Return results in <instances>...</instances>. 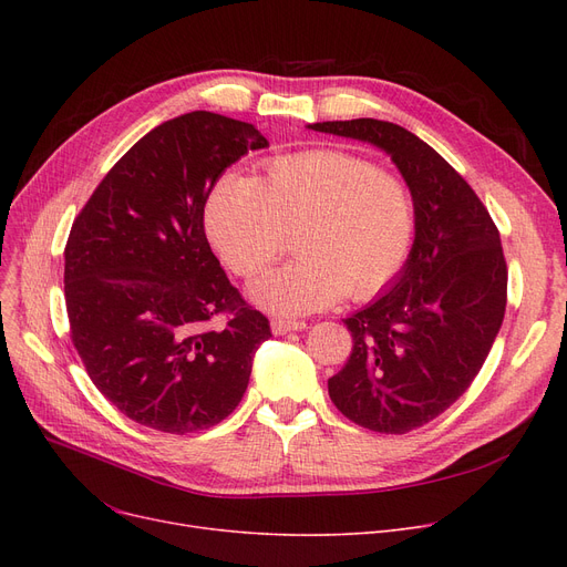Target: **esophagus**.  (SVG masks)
<instances>
[{"mask_svg": "<svg viewBox=\"0 0 567 567\" xmlns=\"http://www.w3.org/2000/svg\"><path fill=\"white\" fill-rule=\"evenodd\" d=\"M308 329V323L306 321H291V319H274L271 321V331L276 333V336H285V333H289V331H306Z\"/></svg>", "mask_w": 567, "mask_h": 567, "instance_id": "esophagus-1", "label": "esophagus"}]
</instances>
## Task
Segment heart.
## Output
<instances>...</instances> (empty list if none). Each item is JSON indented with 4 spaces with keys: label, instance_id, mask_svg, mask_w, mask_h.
Returning a JSON list of instances; mask_svg holds the SVG:
<instances>
[{
    "label": "heart",
    "instance_id": "obj_1",
    "mask_svg": "<svg viewBox=\"0 0 567 567\" xmlns=\"http://www.w3.org/2000/svg\"><path fill=\"white\" fill-rule=\"evenodd\" d=\"M206 231L231 271L264 274L296 231L299 259L252 287L278 315H308L340 296L368 299L389 285L413 241V202L398 176L340 148L278 156L264 176H220L206 202Z\"/></svg>",
    "mask_w": 567,
    "mask_h": 567
}]
</instances>
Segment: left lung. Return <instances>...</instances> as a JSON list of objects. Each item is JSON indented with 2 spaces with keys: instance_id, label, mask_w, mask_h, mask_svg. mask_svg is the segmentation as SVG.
<instances>
[{
  "instance_id": "left-lung-1",
  "label": "left lung",
  "mask_w": 567,
  "mask_h": 567,
  "mask_svg": "<svg viewBox=\"0 0 567 567\" xmlns=\"http://www.w3.org/2000/svg\"><path fill=\"white\" fill-rule=\"evenodd\" d=\"M310 128L383 148L411 190L409 259L391 289L344 319L353 347L329 379L351 423L406 434L460 400L487 359L508 301L501 236L462 174L406 128L379 118Z\"/></svg>"
}]
</instances>
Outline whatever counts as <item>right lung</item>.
I'll list each match as a JSON object with an SVG mask.
<instances>
[{
  "label": "right lung",
  "instance_id": "add662e5",
  "mask_svg": "<svg viewBox=\"0 0 567 567\" xmlns=\"http://www.w3.org/2000/svg\"><path fill=\"white\" fill-rule=\"evenodd\" d=\"M266 137L188 112L114 163L73 220L64 293L71 340L96 389L167 434L218 425L241 402L268 319L227 280L204 234L218 176ZM228 321L214 330L210 321Z\"/></svg>",
  "mask_w": 567,
  "mask_h": 567
}]
</instances>
